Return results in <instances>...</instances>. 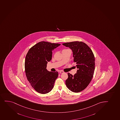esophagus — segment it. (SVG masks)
Wrapping results in <instances>:
<instances>
[{"label":"esophagus","mask_w":120,"mask_h":120,"mask_svg":"<svg viewBox=\"0 0 120 120\" xmlns=\"http://www.w3.org/2000/svg\"><path fill=\"white\" fill-rule=\"evenodd\" d=\"M59 72L60 73H64V72L63 71H62V70L59 71Z\"/></svg>","instance_id":"34e87169"}]
</instances>
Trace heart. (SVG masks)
I'll list each match as a JSON object with an SVG mask.
<instances>
[{
	"label": "heart",
	"instance_id": "b5f03b06",
	"mask_svg": "<svg viewBox=\"0 0 120 120\" xmlns=\"http://www.w3.org/2000/svg\"><path fill=\"white\" fill-rule=\"evenodd\" d=\"M69 49H64V50H69Z\"/></svg>",
	"mask_w": 120,
	"mask_h": 120
}]
</instances>
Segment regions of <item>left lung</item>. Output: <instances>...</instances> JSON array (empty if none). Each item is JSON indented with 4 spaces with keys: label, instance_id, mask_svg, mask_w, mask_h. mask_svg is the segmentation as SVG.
I'll use <instances>...</instances> for the list:
<instances>
[{
    "label": "left lung",
    "instance_id": "8db88e82",
    "mask_svg": "<svg viewBox=\"0 0 120 120\" xmlns=\"http://www.w3.org/2000/svg\"><path fill=\"white\" fill-rule=\"evenodd\" d=\"M62 44L71 49L73 62L78 69L74 76L68 73L66 86L71 91L79 93L88 86L93 77L95 69L94 55L90 48L83 42L76 41Z\"/></svg>",
    "mask_w": 120,
    "mask_h": 120
}]
</instances>
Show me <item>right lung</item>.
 <instances>
[{"label":"right lung","instance_id":"add662e5","mask_svg":"<svg viewBox=\"0 0 120 120\" xmlns=\"http://www.w3.org/2000/svg\"><path fill=\"white\" fill-rule=\"evenodd\" d=\"M60 45L39 42L30 49L26 55V76L32 87L39 93H48L53 87L58 72L48 71L47 64L51 60L52 51Z\"/></svg>","mask_w":120,"mask_h":120}]
</instances>
